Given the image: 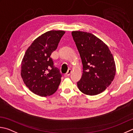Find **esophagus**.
Wrapping results in <instances>:
<instances>
[{
    "mask_svg": "<svg viewBox=\"0 0 133 133\" xmlns=\"http://www.w3.org/2000/svg\"><path fill=\"white\" fill-rule=\"evenodd\" d=\"M71 70H68V71L67 72V73L64 75V77H69V75L71 74Z\"/></svg>",
    "mask_w": 133,
    "mask_h": 133,
    "instance_id": "34e87169",
    "label": "esophagus"
}]
</instances>
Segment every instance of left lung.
Returning <instances> with one entry per match:
<instances>
[{"label": "left lung", "instance_id": "obj_1", "mask_svg": "<svg viewBox=\"0 0 133 133\" xmlns=\"http://www.w3.org/2000/svg\"><path fill=\"white\" fill-rule=\"evenodd\" d=\"M83 65L82 77L77 86L85 95L94 96L104 91L113 81L116 66L108 46L92 33L73 31Z\"/></svg>", "mask_w": 133, "mask_h": 133}]
</instances>
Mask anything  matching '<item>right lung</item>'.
I'll list each match as a JSON object with an SVG mask.
<instances>
[{
    "label": "right lung",
    "instance_id": "right-lung-1",
    "mask_svg": "<svg viewBox=\"0 0 133 133\" xmlns=\"http://www.w3.org/2000/svg\"><path fill=\"white\" fill-rule=\"evenodd\" d=\"M63 30H50L33 41L22 59L21 75L26 86L41 97L52 95L58 89L62 75L50 57L56 50Z\"/></svg>",
    "mask_w": 133,
    "mask_h": 133
}]
</instances>
